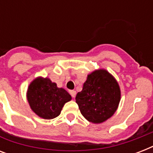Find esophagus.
<instances>
[{
  "mask_svg": "<svg viewBox=\"0 0 153 153\" xmlns=\"http://www.w3.org/2000/svg\"><path fill=\"white\" fill-rule=\"evenodd\" d=\"M70 94H71V95L72 98H75V96H76V91H70Z\"/></svg>",
  "mask_w": 153,
  "mask_h": 153,
  "instance_id": "obj_1",
  "label": "esophagus"
}]
</instances>
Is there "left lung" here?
Segmentation results:
<instances>
[{"label":"left lung","mask_w":153,"mask_h":153,"mask_svg":"<svg viewBox=\"0 0 153 153\" xmlns=\"http://www.w3.org/2000/svg\"><path fill=\"white\" fill-rule=\"evenodd\" d=\"M120 99L118 84L105 70L89 74L82 91L75 98L82 116L92 123H102L109 118L117 109Z\"/></svg>","instance_id":"obj_1"}]
</instances>
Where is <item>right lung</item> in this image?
I'll list each match as a JSON object with an SVG mask.
<instances>
[{"label": "right lung", "mask_w": 153, "mask_h": 153, "mask_svg": "<svg viewBox=\"0 0 153 153\" xmlns=\"http://www.w3.org/2000/svg\"><path fill=\"white\" fill-rule=\"evenodd\" d=\"M27 101L32 109L39 117L53 119L60 114L66 102L71 100V96L49 79L38 78L29 85Z\"/></svg>", "instance_id": "add662e5"}]
</instances>
